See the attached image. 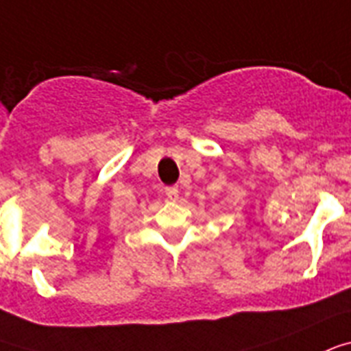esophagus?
Segmentation results:
<instances>
[{
  "label": "esophagus",
  "mask_w": 351,
  "mask_h": 351,
  "mask_svg": "<svg viewBox=\"0 0 351 351\" xmlns=\"http://www.w3.org/2000/svg\"><path fill=\"white\" fill-rule=\"evenodd\" d=\"M165 192H167L168 199L176 201L179 197V189H178V186H167V190H165Z\"/></svg>",
  "instance_id": "1"
}]
</instances>
